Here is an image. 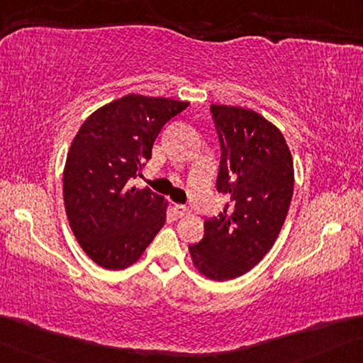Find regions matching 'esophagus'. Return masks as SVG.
Wrapping results in <instances>:
<instances>
[{
  "label": "esophagus",
  "mask_w": 363,
  "mask_h": 363,
  "mask_svg": "<svg viewBox=\"0 0 363 363\" xmlns=\"http://www.w3.org/2000/svg\"><path fill=\"white\" fill-rule=\"evenodd\" d=\"M174 213H175L177 217H185L188 214V208H186V206H183V204H175L174 206Z\"/></svg>",
  "instance_id": "1"
}]
</instances>
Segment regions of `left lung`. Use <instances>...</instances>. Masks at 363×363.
I'll return each mask as SVG.
<instances>
[{
    "label": "left lung",
    "instance_id": "1",
    "mask_svg": "<svg viewBox=\"0 0 363 363\" xmlns=\"http://www.w3.org/2000/svg\"><path fill=\"white\" fill-rule=\"evenodd\" d=\"M220 143L217 191L224 213L204 220V237L189 245L193 264L213 281L245 274L269 252L294 194L292 154L282 133L253 110L211 105Z\"/></svg>",
    "mask_w": 363,
    "mask_h": 363
}]
</instances>
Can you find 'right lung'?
<instances>
[{"label":"right lung","instance_id":"add662e5","mask_svg":"<svg viewBox=\"0 0 363 363\" xmlns=\"http://www.w3.org/2000/svg\"><path fill=\"white\" fill-rule=\"evenodd\" d=\"M188 102L130 94L89 116L72 139L63 172L71 230L94 263L125 269L165 224L167 201L131 186L167 121Z\"/></svg>","mask_w":363,"mask_h":363}]
</instances>
